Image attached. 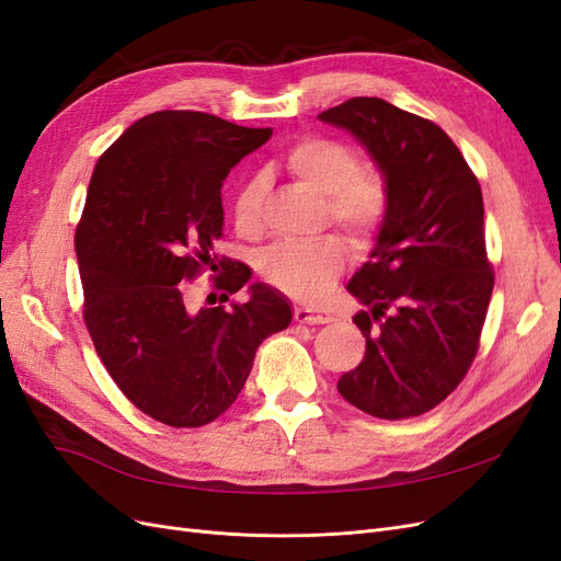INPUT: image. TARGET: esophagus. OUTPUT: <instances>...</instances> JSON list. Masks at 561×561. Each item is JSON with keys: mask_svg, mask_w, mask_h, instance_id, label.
Listing matches in <instances>:
<instances>
[{"mask_svg": "<svg viewBox=\"0 0 561 561\" xmlns=\"http://www.w3.org/2000/svg\"><path fill=\"white\" fill-rule=\"evenodd\" d=\"M334 318L328 311H316L309 307H297L295 309V322L299 325H325V322H332Z\"/></svg>", "mask_w": 561, "mask_h": 561, "instance_id": "1", "label": "esophagus"}]
</instances>
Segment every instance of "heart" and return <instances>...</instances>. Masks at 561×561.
<instances>
[{
	"label": "heart",
	"mask_w": 561,
	"mask_h": 561,
	"mask_svg": "<svg viewBox=\"0 0 561 561\" xmlns=\"http://www.w3.org/2000/svg\"><path fill=\"white\" fill-rule=\"evenodd\" d=\"M283 165L293 178L325 194V217L344 229L355 245H365L381 231L390 190L381 168L358 163L351 145L304 135L285 149ZM233 227L245 239H257L264 229V182L248 178L233 198ZM346 264V245L336 236L313 243H278L260 257V271L276 290L301 301L325 297Z\"/></svg>",
	"instance_id": "heart-1"
}]
</instances>
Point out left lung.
<instances>
[{
	"label": "left lung",
	"instance_id": "8db88e82",
	"mask_svg": "<svg viewBox=\"0 0 561 561\" xmlns=\"http://www.w3.org/2000/svg\"><path fill=\"white\" fill-rule=\"evenodd\" d=\"M318 118L351 130L388 180L390 206L369 262L348 283L363 363L336 388L377 419L443 402L478 355L494 290L480 182L449 135L381 98H351Z\"/></svg>",
	"mask_w": 561,
	"mask_h": 561
}]
</instances>
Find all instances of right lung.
Wrapping results in <instances>:
<instances>
[{"instance_id":"add662e5","label":"right lung","mask_w":561,"mask_h":561,"mask_svg":"<svg viewBox=\"0 0 561 561\" xmlns=\"http://www.w3.org/2000/svg\"><path fill=\"white\" fill-rule=\"evenodd\" d=\"M271 133L163 110L126 128L93 168L75 233L83 322L118 390L165 426L201 428L225 414L260 344L293 320L287 299L262 283L245 304L222 307L252 271L215 252L222 182ZM206 270L220 271V307L192 312L185 280Z\"/></svg>"}]
</instances>
